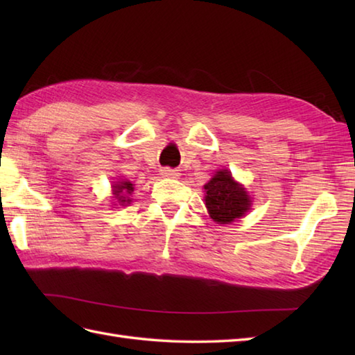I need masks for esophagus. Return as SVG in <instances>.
I'll use <instances>...</instances> for the list:
<instances>
[{
    "label": "esophagus",
    "mask_w": 355,
    "mask_h": 355,
    "mask_svg": "<svg viewBox=\"0 0 355 355\" xmlns=\"http://www.w3.org/2000/svg\"><path fill=\"white\" fill-rule=\"evenodd\" d=\"M160 173L163 177H166V178H177L180 173H178V171H175V169H171V168H163L162 171H160Z\"/></svg>",
    "instance_id": "obj_1"
}]
</instances>
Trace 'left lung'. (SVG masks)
<instances>
[{"instance_id": "8db88e82", "label": "left lung", "mask_w": 355, "mask_h": 355, "mask_svg": "<svg viewBox=\"0 0 355 355\" xmlns=\"http://www.w3.org/2000/svg\"><path fill=\"white\" fill-rule=\"evenodd\" d=\"M206 207L218 224H229L243 216L250 209V197L244 187L232 178L229 171L216 172L205 184Z\"/></svg>"}]
</instances>
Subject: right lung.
Listing matches in <instances>:
<instances>
[{
  "label": "right lung",
  "instance_id": "obj_1",
  "mask_svg": "<svg viewBox=\"0 0 355 355\" xmlns=\"http://www.w3.org/2000/svg\"><path fill=\"white\" fill-rule=\"evenodd\" d=\"M112 187H114V197L119 200V202H122V205H125V202H130V200L125 197V193H131L134 191L131 182H119L116 186H112Z\"/></svg>",
  "mask_w": 355,
  "mask_h": 355
}]
</instances>
